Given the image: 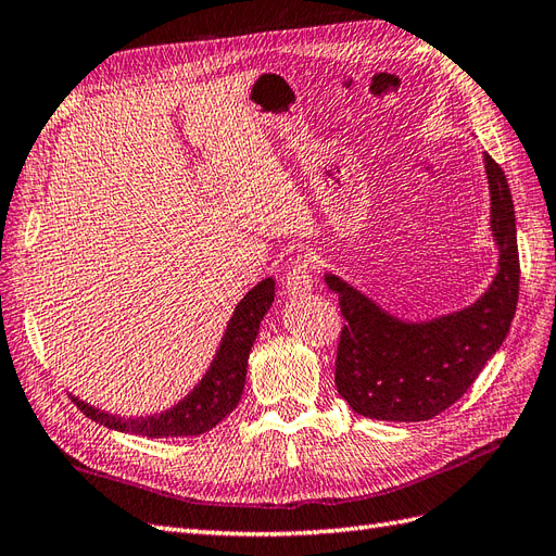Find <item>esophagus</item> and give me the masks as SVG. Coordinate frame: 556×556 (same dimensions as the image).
I'll use <instances>...</instances> for the list:
<instances>
[{
  "mask_svg": "<svg viewBox=\"0 0 556 556\" xmlns=\"http://www.w3.org/2000/svg\"><path fill=\"white\" fill-rule=\"evenodd\" d=\"M311 270H314V262H311L308 254H300L292 262V268L286 274V292L290 296L306 294L314 288V278H311Z\"/></svg>",
  "mask_w": 556,
  "mask_h": 556,
  "instance_id": "34e87169",
  "label": "esophagus"
}]
</instances>
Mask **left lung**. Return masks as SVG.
<instances>
[{
	"instance_id": "1",
	"label": "left lung",
	"mask_w": 556,
	"mask_h": 556,
	"mask_svg": "<svg viewBox=\"0 0 556 556\" xmlns=\"http://www.w3.org/2000/svg\"><path fill=\"white\" fill-rule=\"evenodd\" d=\"M491 228L500 250L491 288L471 306L427 323L389 316L332 274L325 282L340 296L334 384L349 408L387 422H422L465 396L483 365L505 342L519 302V250L514 202L503 167L485 153Z\"/></svg>"
}]
</instances>
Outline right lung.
I'll return each mask as SVG.
<instances>
[{
    "label": "right lung",
    "instance_id": "1",
    "mask_svg": "<svg viewBox=\"0 0 556 556\" xmlns=\"http://www.w3.org/2000/svg\"><path fill=\"white\" fill-rule=\"evenodd\" d=\"M276 282L274 278L262 280L254 286L240 304L236 306L219 351L210 365L207 375L202 382L188 394L184 401L174 405L172 410L151 415V417H117L97 410L93 405L73 396L75 405L93 422L108 429L125 431V434H137L148 439H165V437H198L216 427L222 419L231 413L245 389L248 358L252 344L260 332V323L264 320L266 311L274 304Z\"/></svg>",
    "mask_w": 556,
    "mask_h": 556
}]
</instances>
